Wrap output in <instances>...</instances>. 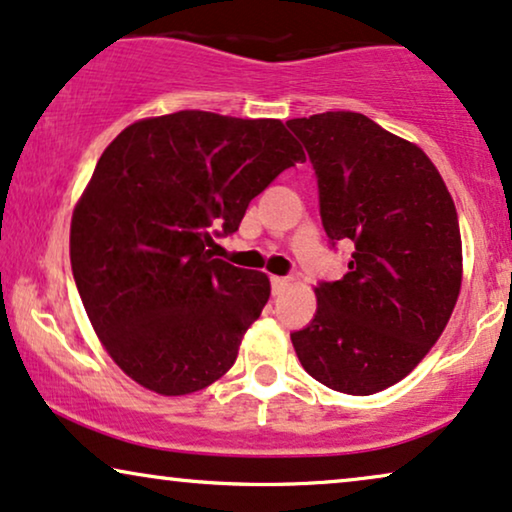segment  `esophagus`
<instances>
[{
  "label": "esophagus",
  "instance_id": "esophagus-1",
  "mask_svg": "<svg viewBox=\"0 0 512 512\" xmlns=\"http://www.w3.org/2000/svg\"><path fill=\"white\" fill-rule=\"evenodd\" d=\"M288 286H290V278H286V276H271V290H274V295H281Z\"/></svg>",
  "mask_w": 512,
  "mask_h": 512
}]
</instances>
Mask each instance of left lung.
Returning a JSON list of instances; mask_svg holds the SVG:
<instances>
[{"label": "left lung", "instance_id": "obj_1", "mask_svg": "<svg viewBox=\"0 0 512 512\" xmlns=\"http://www.w3.org/2000/svg\"><path fill=\"white\" fill-rule=\"evenodd\" d=\"M307 148L326 236L352 241L340 281L290 335L304 371L331 390L375 394L406 378L444 333L463 281L454 198L425 151L352 111L288 120Z\"/></svg>", "mask_w": 512, "mask_h": 512}]
</instances>
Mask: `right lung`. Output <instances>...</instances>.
Masks as SVG:
<instances>
[{
    "label": "right lung",
    "instance_id": "1",
    "mask_svg": "<svg viewBox=\"0 0 512 512\" xmlns=\"http://www.w3.org/2000/svg\"><path fill=\"white\" fill-rule=\"evenodd\" d=\"M304 160L281 120L208 111L122 129L70 222V264L103 349L134 383L181 397L234 366L271 295L269 276L215 260L250 200Z\"/></svg>",
    "mask_w": 512,
    "mask_h": 512
}]
</instances>
